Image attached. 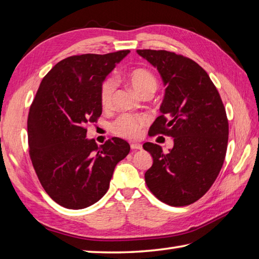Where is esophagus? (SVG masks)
Returning <instances> with one entry per match:
<instances>
[{
	"mask_svg": "<svg viewBox=\"0 0 259 259\" xmlns=\"http://www.w3.org/2000/svg\"><path fill=\"white\" fill-rule=\"evenodd\" d=\"M130 147H131V149H133V150H140V149H142V146L140 144H131Z\"/></svg>",
	"mask_w": 259,
	"mask_h": 259,
	"instance_id": "esophagus-1",
	"label": "esophagus"
}]
</instances>
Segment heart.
<instances>
[{
  "label": "heart",
  "instance_id": "obj_1",
  "mask_svg": "<svg viewBox=\"0 0 259 259\" xmlns=\"http://www.w3.org/2000/svg\"><path fill=\"white\" fill-rule=\"evenodd\" d=\"M125 80L133 89L141 97H151L158 88V80L147 69H134L126 73ZM114 95V83L111 79L102 82L100 87V102L103 109L111 108ZM148 123V118L142 114H122L111 124L114 135L126 139L139 138L142 128Z\"/></svg>",
  "mask_w": 259,
  "mask_h": 259
}]
</instances>
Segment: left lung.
<instances>
[{
    "mask_svg": "<svg viewBox=\"0 0 259 259\" xmlns=\"http://www.w3.org/2000/svg\"><path fill=\"white\" fill-rule=\"evenodd\" d=\"M137 52L157 68L166 85L162 114L150 126V136L174 138L168 153L152 142L144 145L153 159L146 184L167 205L188 206L210 189L223 167L229 134L226 110L208 73L194 60L164 50Z\"/></svg>",
    "mask_w": 259,
    "mask_h": 259,
    "instance_id": "8db88e82",
    "label": "left lung"
}]
</instances>
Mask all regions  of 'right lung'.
<instances>
[{
  "label": "right lung",
  "mask_w": 259,
  "mask_h": 259,
  "mask_svg": "<svg viewBox=\"0 0 259 259\" xmlns=\"http://www.w3.org/2000/svg\"><path fill=\"white\" fill-rule=\"evenodd\" d=\"M129 52L63 59L38 87L27 117L29 153L43 189L62 207L82 209L101 199L130 151L115 137L100 146L85 138L87 124L102 113L103 80Z\"/></svg>",
  "instance_id": "obj_1"
}]
</instances>
